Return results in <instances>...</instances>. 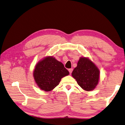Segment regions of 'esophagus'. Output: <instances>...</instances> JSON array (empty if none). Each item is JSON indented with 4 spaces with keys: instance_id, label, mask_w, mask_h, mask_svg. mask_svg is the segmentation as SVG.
I'll return each mask as SVG.
<instances>
[{
    "instance_id": "esophagus-1",
    "label": "esophagus",
    "mask_w": 125,
    "mask_h": 125,
    "mask_svg": "<svg viewBox=\"0 0 125 125\" xmlns=\"http://www.w3.org/2000/svg\"><path fill=\"white\" fill-rule=\"evenodd\" d=\"M68 70H69V72L70 73V74H71L72 73V71H73V69L72 68H70V69H68Z\"/></svg>"
}]
</instances>
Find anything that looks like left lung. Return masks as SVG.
Masks as SVG:
<instances>
[{"label":"left lung","instance_id":"8db88e82","mask_svg":"<svg viewBox=\"0 0 125 125\" xmlns=\"http://www.w3.org/2000/svg\"><path fill=\"white\" fill-rule=\"evenodd\" d=\"M72 75L83 90L90 91L98 85L100 72L98 68L89 58L81 57Z\"/></svg>","mask_w":125,"mask_h":125}]
</instances>
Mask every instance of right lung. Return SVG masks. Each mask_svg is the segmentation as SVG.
I'll return each instance as SVG.
<instances>
[{"instance_id":"right-lung-1","label":"right lung","mask_w":125,"mask_h":125,"mask_svg":"<svg viewBox=\"0 0 125 125\" xmlns=\"http://www.w3.org/2000/svg\"><path fill=\"white\" fill-rule=\"evenodd\" d=\"M69 74L64 65L52 56H46L35 65L33 75L38 87L44 91L53 90L61 79Z\"/></svg>"}]
</instances>
